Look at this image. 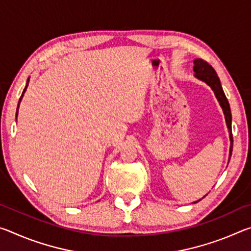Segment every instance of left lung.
Returning <instances> with one entry per match:
<instances>
[{
    "label": "left lung",
    "instance_id": "8db88e82",
    "mask_svg": "<svg viewBox=\"0 0 251 251\" xmlns=\"http://www.w3.org/2000/svg\"><path fill=\"white\" fill-rule=\"evenodd\" d=\"M194 72H195V77H197L198 79L205 82L207 85H209L211 90L214 91L216 97H217L220 106H222L224 115H225V120H226V124L228 127L229 138H230V148H229V160H230L231 152H232V142H233L232 133H231V112H230V106H229L227 97L223 91L222 84H220V79L218 77L217 73H216V71L212 69V66L208 64L206 61H203L201 58L194 59ZM199 201H201V199H199ZM199 201L195 202H198Z\"/></svg>",
    "mask_w": 251,
    "mask_h": 251
}]
</instances>
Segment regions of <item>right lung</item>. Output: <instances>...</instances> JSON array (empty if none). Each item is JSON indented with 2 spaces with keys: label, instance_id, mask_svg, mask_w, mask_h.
<instances>
[{
  "label": "right lung",
  "instance_id": "1",
  "mask_svg": "<svg viewBox=\"0 0 251 251\" xmlns=\"http://www.w3.org/2000/svg\"><path fill=\"white\" fill-rule=\"evenodd\" d=\"M28 80H29V77L27 78V82H26V86H25V88H24V91H23V93H22V95H21V97H20V100H19V105H18V109H16V117H18V113H19V106H20V103H21V100H22V99H23V96H24V93H25V91H26V88H27V85H28Z\"/></svg>",
  "mask_w": 251,
  "mask_h": 251
}]
</instances>
